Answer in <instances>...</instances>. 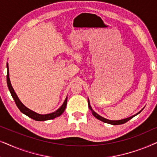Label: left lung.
<instances>
[{
	"instance_id": "left-lung-1",
	"label": "left lung",
	"mask_w": 157,
	"mask_h": 157,
	"mask_svg": "<svg viewBox=\"0 0 157 157\" xmlns=\"http://www.w3.org/2000/svg\"><path fill=\"white\" fill-rule=\"evenodd\" d=\"M88 105H89V109L91 111L92 114H93L94 117L96 118V119H98V120H100V121H101L103 122H104V123H107V124H112V125H119V124H123L124 123H126V122H127L128 121H129L130 119H132L133 117H134L135 116L137 115V114H139V113H140L141 111H142V110H141L140 111H139V112L137 113L136 114H135L134 116H132V117H128V118H126V119H121V120H116V121H113V120H109V119H105V118L101 117L100 115H98V113H96L95 111H94L93 109H92L91 105H90V102H89V99H88Z\"/></svg>"
}]
</instances>
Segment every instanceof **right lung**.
<instances>
[{
    "label": "right lung",
    "mask_w": 157,
    "mask_h": 157,
    "mask_svg": "<svg viewBox=\"0 0 157 157\" xmlns=\"http://www.w3.org/2000/svg\"><path fill=\"white\" fill-rule=\"evenodd\" d=\"M7 84H8V89L10 92V94H11L13 98L15 101V103H16V106H18V108L19 109L21 112L23 113H24L25 115L28 116V117L31 118L36 121H46V120H50V119H55L59 116H61L62 113H63L64 110H65L66 107V104H67V97L66 98L65 101H64L63 104H62V106L60 107V108L56 110L54 112L51 113H48V114H39V113H37L36 112H34L33 111L31 110V109H28L26 106H25L24 105L22 104V102L19 100V98L18 97V96L16 95V92H15L14 89H13L11 83H10V78H9V70H8V64L7 63Z\"/></svg>",
    "instance_id": "right-lung-1"
}]
</instances>
